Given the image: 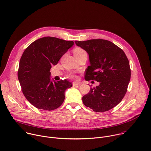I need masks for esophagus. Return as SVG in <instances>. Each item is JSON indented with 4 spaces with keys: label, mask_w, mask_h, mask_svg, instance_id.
I'll return each mask as SVG.
<instances>
[{
    "label": "esophagus",
    "mask_w": 151,
    "mask_h": 151,
    "mask_svg": "<svg viewBox=\"0 0 151 151\" xmlns=\"http://www.w3.org/2000/svg\"><path fill=\"white\" fill-rule=\"evenodd\" d=\"M73 86H79L80 85L79 83H77V82H73Z\"/></svg>",
    "instance_id": "1"
}]
</instances>
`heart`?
Wrapping results in <instances>:
<instances>
[{
    "label": "heart",
    "mask_w": 151,
    "mask_h": 151,
    "mask_svg": "<svg viewBox=\"0 0 151 151\" xmlns=\"http://www.w3.org/2000/svg\"><path fill=\"white\" fill-rule=\"evenodd\" d=\"M85 51L84 50H83L82 48H76L74 49L73 50V54H74V56H78V55H82V54H83V53H85ZM68 77L70 78H75V75L72 74V73H70L68 75Z\"/></svg>",
    "instance_id": "1"
}]
</instances>
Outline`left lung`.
<instances>
[{"instance_id": "1", "label": "left lung", "mask_w": 151, "mask_h": 151, "mask_svg": "<svg viewBox=\"0 0 151 151\" xmlns=\"http://www.w3.org/2000/svg\"><path fill=\"white\" fill-rule=\"evenodd\" d=\"M89 55L86 81L95 80L99 85L90 89L82 102L95 112L110 110L124 96L130 79L129 60L123 50L112 42L103 39L75 41Z\"/></svg>"}]
</instances>
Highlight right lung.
<instances>
[{
	"mask_svg": "<svg viewBox=\"0 0 151 151\" xmlns=\"http://www.w3.org/2000/svg\"><path fill=\"white\" fill-rule=\"evenodd\" d=\"M73 44L72 41L45 37L25 50L20 59L18 78L24 96L35 107L51 111L63 103L65 92L72 84L66 79H52L50 71Z\"/></svg>",
	"mask_w": 151,
	"mask_h": 151,
	"instance_id": "add662e5",
	"label": "right lung"
}]
</instances>
